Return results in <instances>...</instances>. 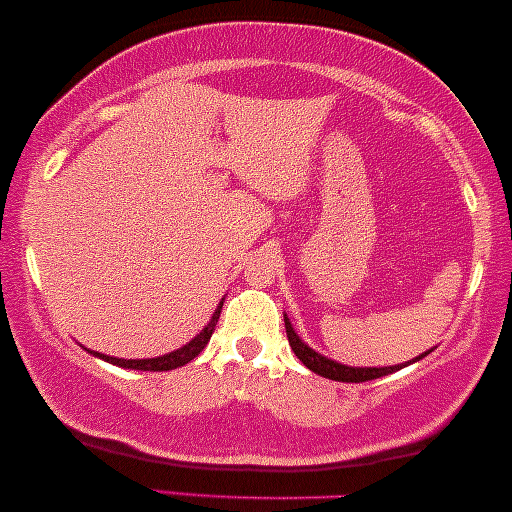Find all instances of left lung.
Masks as SVG:
<instances>
[{"instance_id":"1","label":"left lung","mask_w":512,"mask_h":512,"mask_svg":"<svg viewBox=\"0 0 512 512\" xmlns=\"http://www.w3.org/2000/svg\"><path fill=\"white\" fill-rule=\"evenodd\" d=\"M284 326H286V338H289V345L293 352L300 361L305 363L307 368L312 370V373H317L321 377H328V380H338V382H368V380H377V377L382 375H389V373H396L401 366H391V368H352V366H342L338 361H331L326 359V356H321L314 352L312 347H307L303 340L298 338L296 331H293L289 319L284 317ZM426 356V354H422ZM419 356V359H422Z\"/></svg>"}]
</instances>
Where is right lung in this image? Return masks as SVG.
Returning <instances> with one entry per match:
<instances>
[{
	"label": "right lung",
	"mask_w": 512,
	"mask_h": 512,
	"mask_svg": "<svg viewBox=\"0 0 512 512\" xmlns=\"http://www.w3.org/2000/svg\"><path fill=\"white\" fill-rule=\"evenodd\" d=\"M221 307H223V303L216 307L212 321H209V324L202 328V333L198 335V338H193L191 342H188V345H184V347L177 349V352H172V354L158 356V359H135V361H132V359H114V356H104L100 352H90V354L100 356V359L114 363V366L135 368V370H153V373H158V370H172V368L186 366L188 361H193L195 356H198L202 349L207 347V342H209V338H212V333H214V328H216V321H219V317H221Z\"/></svg>",
	"instance_id": "right-lung-1"
}]
</instances>
